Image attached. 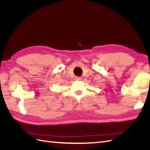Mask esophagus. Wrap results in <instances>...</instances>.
<instances>
[{
	"label": "esophagus",
	"mask_w": 150,
	"mask_h": 150,
	"mask_svg": "<svg viewBox=\"0 0 150 150\" xmlns=\"http://www.w3.org/2000/svg\"><path fill=\"white\" fill-rule=\"evenodd\" d=\"M75 79L76 81H81V80H82V78H81V77L76 76V77H75Z\"/></svg>",
	"instance_id": "obj_1"
}]
</instances>
